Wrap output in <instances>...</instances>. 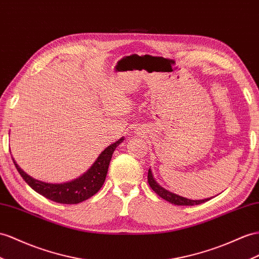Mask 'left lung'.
<instances>
[{"instance_id": "1", "label": "left lung", "mask_w": 259, "mask_h": 259, "mask_svg": "<svg viewBox=\"0 0 259 259\" xmlns=\"http://www.w3.org/2000/svg\"><path fill=\"white\" fill-rule=\"evenodd\" d=\"M148 182H149V185L151 186V188L153 189L154 193H156L161 198H163L164 200H166V201L173 203V204H176V205L200 204V203H203L211 199V197H210V198H205V199H199V200H193V199H188V198H185L180 195L171 193V191L162 187L161 185L155 181L153 174H152L151 167L149 168V173H148Z\"/></svg>"}]
</instances>
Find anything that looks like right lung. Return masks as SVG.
<instances>
[{
  "mask_svg": "<svg viewBox=\"0 0 259 259\" xmlns=\"http://www.w3.org/2000/svg\"><path fill=\"white\" fill-rule=\"evenodd\" d=\"M124 140V137L119 139L118 141L108 145L101 154L98 155L96 161L92 164V166L85 171L84 174L70 182L52 184L38 181L31 177L18 166V164L13 158V162L18 173L21 174L23 180L34 189L36 193L40 194L50 200L58 203L75 204L94 196L97 191L102 188L104 182L107 176L109 163L111 156L114 154L116 148Z\"/></svg>",
  "mask_w": 259,
  "mask_h": 259,
  "instance_id": "right-lung-1",
  "label": "right lung"
}]
</instances>
